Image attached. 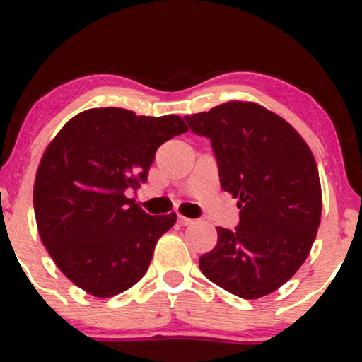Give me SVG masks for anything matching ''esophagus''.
I'll return each mask as SVG.
<instances>
[{
  "instance_id": "esophagus-1",
  "label": "esophagus",
  "mask_w": 362,
  "mask_h": 362,
  "mask_svg": "<svg viewBox=\"0 0 362 362\" xmlns=\"http://www.w3.org/2000/svg\"><path fill=\"white\" fill-rule=\"evenodd\" d=\"M194 219H189L185 218V216H178V224H182V226H189V224H192Z\"/></svg>"
}]
</instances>
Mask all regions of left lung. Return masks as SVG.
Listing matches in <instances>:
<instances>
[{"mask_svg":"<svg viewBox=\"0 0 362 362\" xmlns=\"http://www.w3.org/2000/svg\"><path fill=\"white\" fill-rule=\"evenodd\" d=\"M190 131L211 141L223 190L238 199L235 230L199 259L209 281L245 300L265 296L308 257L322 216L318 168L293 127L252 102H228L187 115Z\"/></svg>","mask_w":362,"mask_h":362,"instance_id":"8db88e82","label":"left lung"}]
</instances>
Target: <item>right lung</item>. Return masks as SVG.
<instances>
[{"label":"right lung","instance_id":"add662e5","mask_svg":"<svg viewBox=\"0 0 362 362\" xmlns=\"http://www.w3.org/2000/svg\"><path fill=\"white\" fill-rule=\"evenodd\" d=\"M187 132L178 115L117 107L74 115L45 149L34 185L40 240L78 288L110 298L144 276L177 214L149 216L126 190L148 180L156 149Z\"/></svg>","mask_w":362,"mask_h":362}]
</instances>
